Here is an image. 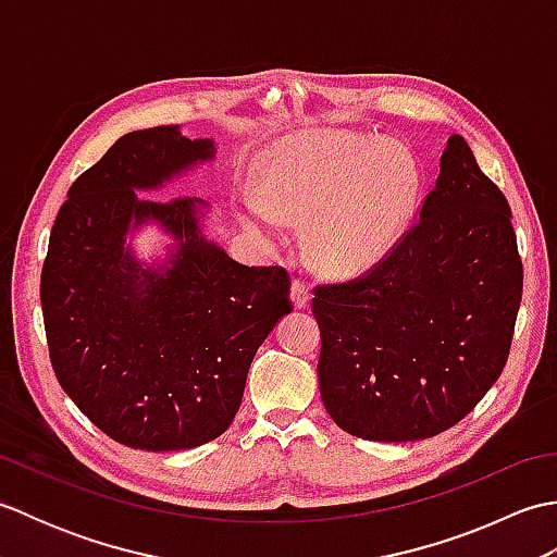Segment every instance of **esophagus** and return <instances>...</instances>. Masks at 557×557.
I'll use <instances>...</instances> for the list:
<instances>
[{"instance_id":"obj_1","label":"esophagus","mask_w":557,"mask_h":557,"mask_svg":"<svg viewBox=\"0 0 557 557\" xmlns=\"http://www.w3.org/2000/svg\"><path fill=\"white\" fill-rule=\"evenodd\" d=\"M292 301L297 309H306L311 301V292H309V285H306L304 280H294L292 282Z\"/></svg>"}]
</instances>
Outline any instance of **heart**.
I'll list each match as a JSON object with an SVG mask.
<instances>
[{
    "label": "heart",
    "mask_w": 557,
    "mask_h": 557,
    "mask_svg": "<svg viewBox=\"0 0 557 557\" xmlns=\"http://www.w3.org/2000/svg\"><path fill=\"white\" fill-rule=\"evenodd\" d=\"M417 168L397 146L313 134L263 172L253 222L277 232L280 222L306 220L311 263L333 277L375 265L407 227Z\"/></svg>",
    "instance_id": "obj_1"
}]
</instances>
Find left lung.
Instances as JSON below:
<instances>
[{"label": "left lung", "instance_id": "left-lung-1", "mask_svg": "<svg viewBox=\"0 0 557 557\" xmlns=\"http://www.w3.org/2000/svg\"><path fill=\"white\" fill-rule=\"evenodd\" d=\"M512 212L453 134L419 220L357 280L318 285V385L363 441L453 429L498 381L522 301Z\"/></svg>", "mask_w": 557, "mask_h": 557}]
</instances>
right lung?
<instances>
[{
  "label": "right lung",
  "mask_w": 557,
  "mask_h": 557,
  "mask_svg": "<svg viewBox=\"0 0 557 557\" xmlns=\"http://www.w3.org/2000/svg\"><path fill=\"white\" fill-rule=\"evenodd\" d=\"M215 156L180 126L122 136L71 184L40 277L59 385L112 441L148 453L215 441L239 411L258 347L292 311L285 268L236 263L200 230L198 198H144ZM158 221L177 242L146 267L125 234Z\"/></svg>",
  "instance_id": "add662e5"
}]
</instances>
